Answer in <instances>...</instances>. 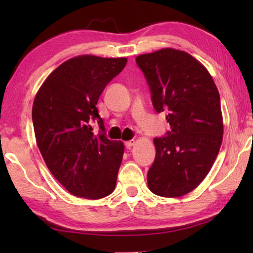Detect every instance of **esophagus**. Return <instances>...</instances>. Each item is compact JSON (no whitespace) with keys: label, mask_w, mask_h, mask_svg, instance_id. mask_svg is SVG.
<instances>
[{"label":"esophagus","mask_w":253,"mask_h":253,"mask_svg":"<svg viewBox=\"0 0 253 253\" xmlns=\"http://www.w3.org/2000/svg\"><path fill=\"white\" fill-rule=\"evenodd\" d=\"M135 145V140L132 139V140H127V142H125V146H126V148L127 149H130L132 146H134Z\"/></svg>","instance_id":"esophagus-1"}]
</instances>
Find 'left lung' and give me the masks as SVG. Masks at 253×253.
Segmentation results:
<instances>
[{
    "label": "left lung",
    "instance_id": "8db88e82",
    "mask_svg": "<svg viewBox=\"0 0 253 253\" xmlns=\"http://www.w3.org/2000/svg\"><path fill=\"white\" fill-rule=\"evenodd\" d=\"M136 63L146 78L157 113L168 110L172 130L154 138L156 156L147 173L154 194L179 198L200 185L223 138L220 95L207 68L185 51L164 48L140 54Z\"/></svg>",
    "mask_w": 253,
    "mask_h": 253
}]
</instances>
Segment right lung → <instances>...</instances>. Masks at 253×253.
<instances>
[{"label":"right lung","mask_w":253,"mask_h":253,"mask_svg":"<svg viewBox=\"0 0 253 253\" xmlns=\"http://www.w3.org/2000/svg\"><path fill=\"white\" fill-rule=\"evenodd\" d=\"M127 63V58L83 54L67 60L41 84L32 107L37 145L46 168L75 196L98 200L116 186L124 144L105 136L97 109L101 92ZM98 119L94 135L88 122Z\"/></svg>","instance_id":"right-lung-1"}]
</instances>
